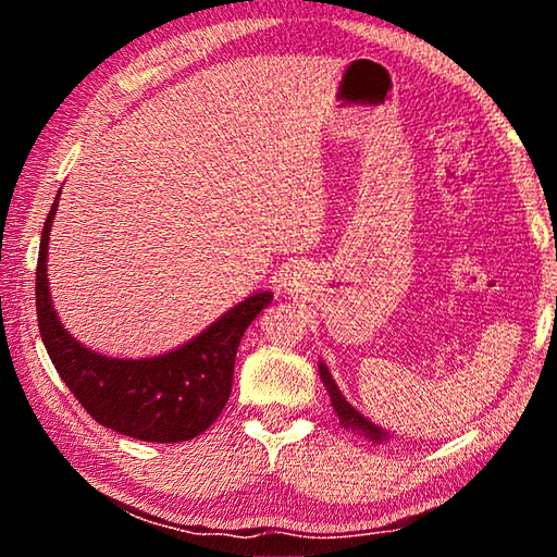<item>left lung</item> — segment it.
Masks as SVG:
<instances>
[{
    "label": "left lung",
    "mask_w": 557,
    "mask_h": 557,
    "mask_svg": "<svg viewBox=\"0 0 557 557\" xmlns=\"http://www.w3.org/2000/svg\"><path fill=\"white\" fill-rule=\"evenodd\" d=\"M319 373H322V381H324L326 391H329V398H332L334 410H336L338 420H342L344 428H351V430L363 432V435L369 437V440H373V442H383L385 437H388V432H383L379 425H373L371 420H366L361 412L351 408V403H348L344 395H342V391L336 388L332 373H329V369H326L324 363H319Z\"/></svg>",
    "instance_id": "8db88e82"
}]
</instances>
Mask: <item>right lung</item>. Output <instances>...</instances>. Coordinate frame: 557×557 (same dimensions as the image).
<instances>
[{"instance_id": "right-lung-1", "label": "right lung", "mask_w": 557, "mask_h": 557, "mask_svg": "<svg viewBox=\"0 0 557 557\" xmlns=\"http://www.w3.org/2000/svg\"><path fill=\"white\" fill-rule=\"evenodd\" d=\"M59 196L44 223L36 265V317L51 363L92 420L143 442L199 437L231 398L235 354L245 329L272 301L258 292L225 312L194 342L154 358H108L81 346L53 312L46 256Z\"/></svg>"}]
</instances>
